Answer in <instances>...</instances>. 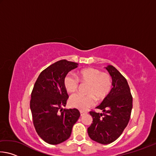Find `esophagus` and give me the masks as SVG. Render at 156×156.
<instances>
[{
  "mask_svg": "<svg viewBox=\"0 0 156 156\" xmlns=\"http://www.w3.org/2000/svg\"><path fill=\"white\" fill-rule=\"evenodd\" d=\"M80 115H81V116H83V115H84V114H87V112H84V111H80Z\"/></svg>",
  "mask_w": 156,
  "mask_h": 156,
  "instance_id": "esophagus-1",
  "label": "esophagus"
}]
</instances>
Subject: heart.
Wrapping results in <instances>:
<instances>
[{
  "label": "heart",
  "mask_w": 156,
  "mask_h": 156,
  "mask_svg": "<svg viewBox=\"0 0 156 156\" xmlns=\"http://www.w3.org/2000/svg\"><path fill=\"white\" fill-rule=\"evenodd\" d=\"M78 80L82 83H89L86 89L87 95L76 94L71 96L69 105L80 110H87L95 103V98L98 100L105 98L112 87V78L109 73L102 72L96 68H85L79 71ZM72 74H67L64 78V87L69 93L77 90L79 81Z\"/></svg>",
  "instance_id": "1"
}]
</instances>
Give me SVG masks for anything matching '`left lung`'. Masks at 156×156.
I'll list each match as a JSON object with an SVG mask.
<instances>
[{"label": "left lung", "mask_w": 156, "mask_h": 156, "mask_svg": "<svg viewBox=\"0 0 156 156\" xmlns=\"http://www.w3.org/2000/svg\"><path fill=\"white\" fill-rule=\"evenodd\" d=\"M105 69L112 78L113 88L96 108L103 113L90 112L93 118L87 129L89 136L102 144L117 140L127 126L133 107V98L126 78L112 65Z\"/></svg>", "instance_id": "1"}]
</instances>
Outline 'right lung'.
I'll use <instances>...</instances> for the list:
<instances>
[{
	"mask_svg": "<svg viewBox=\"0 0 156 156\" xmlns=\"http://www.w3.org/2000/svg\"><path fill=\"white\" fill-rule=\"evenodd\" d=\"M78 63L61 60L49 66L37 78L31 94L30 109L38 135L50 144L69 138L80 113L77 109H63L69 98L64 78Z\"/></svg>",
	"mask_w": 156,
	"mask_h": 156,
	"instance_id": "right-lung-1",
	"label": "right lung"
}]
</instances>
